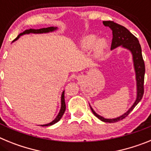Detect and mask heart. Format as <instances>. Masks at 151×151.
I'll use <instances>...</instances> for the list:
<instances>
[{"mask_svg":"<svg viewBox=\"0 0 151 151\" xmlns=\"http://www.w3.org/2000/svg\"><path fill=\"white\" fill-rule=\"evenodd\" d=\"M95 35H88L84 37L79 42V47L82 51H87L92 47V54L94 58H98L102 55L106 46L105 38H98L96 40Z\"/></svg>","mask_w":151,"mask_h":151,"instance_id":"b5f03b06","label":"heart"}]
</instances>
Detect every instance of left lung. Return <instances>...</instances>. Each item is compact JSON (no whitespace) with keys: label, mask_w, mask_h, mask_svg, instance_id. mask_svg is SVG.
<instances>
[{"label":"left lung","mask_w":151,"mask_h":151,"mask_svg":"<svg viewBox=\"0 0 151 151\" xmlns=\"http://www.w3.org/2000/svg\"><path fill=\"white\" fill-rule=\"evenodd\" d=\"M103 24L105 26L110 27V29L113 31V40H112L111 50L116 48L118 47L121 46L122 47L130 50L132 54L133 63H134V71H135V78L136 85H137V97L133 104V105L129 108L126 113L120 116L116 117L114 119H106L104 117L98 115L93 108L90 106L92 113L96 117L101 119L104 122H116L129 115L132 110L138 104V103L142 99L144 94V81H145V66L144 62L142 53H141V47L139 44L138 38H136L134 35L128 30L124 26L119 25L113 21H104Z\"/></svg>","instance_id":"left-lung-1"}]
</instances>
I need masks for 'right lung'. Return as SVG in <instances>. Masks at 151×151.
I'll return each instance as SVG.
<instances>
[{
	"instance_id": "obj_1",
	"label": "right lung",
	"mask_w": 151,
	"mask_h": 151,
	"mask_svg": "<svg viewBox=\"0 0 151 151\" xmlns=\"http://www.w3.org/2000/svg\"><path fill=\"white\" fill-rule=\"evenodd\" d=\"M57 27H48V28H43V29H27V30L24 31L23 32L20 33V34L19 35L17 36V38L13 40V41H17L20 36L26 34H30V33H34V34H42V33H47V32H54V30H57ZM64 91H63L62 95H61V107H60V110L59 113H58V115L57 116L55 119H54V120L52 121L51 122L47 124H45V125H41V126H49V125H54V124L57 123L58 121L62 118L63 115L64 114V112L66 110V104H65V99H64Z\"/></svg>"
}]
</instances>
